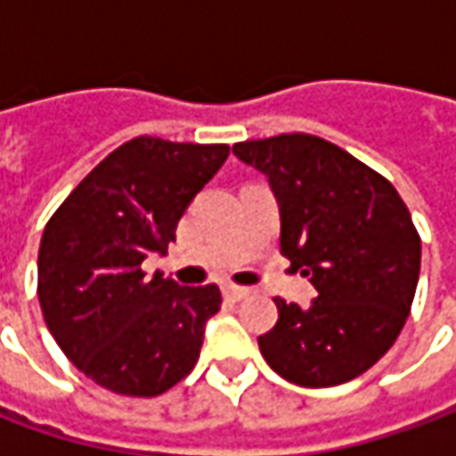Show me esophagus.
<instances>
[{
  "mask_svg": "<svg viewBox=\"0 0 456 456\" xmlns=\"http://www.w3.org/2000/svg\"><path fill=\"white\" fill-rule=\"evenodd\" d=\"M223 294H225L231 302H240V299H246V297L251 294V289H246V287H236V284H225V287H223Z\"/></svg>",
  "mask_w": 456,
  "mask_h": 456,
  "instance_id": "esophagus-1",
  "label": "esophagus"
}]
</instances>
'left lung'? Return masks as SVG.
Wrapping results in <instances>:
<instances>
[{"label": "left lung", "instance_id": "8db88e82", "mask_svg": "<svg viewBox=\"0 0 456 456\" xmlns=\"http://www.w3.org/2000/svg\"><path fill=\"white\" fill-rule=\"evenodd\" d=\"M258 169L281 218V254L309 276L312 305L279 306L258 347L289 383L330 388L383 358L411 312L421 238L386 177L312 134H279L233 144Z\"/></svg>", "mask_w": 456, "mask_h": 456}]
</instances>
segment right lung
I'll return each mask as SVG.
<instances>
[{
	"mask_svg": "<svg viewBox=\"0 0 456 456\" xmlns=\"http://www.w3.org/2000/svg\"><path fill=\"white\" fill-rule=\"evenodd\" d=\"M228 144L136 136L111 151L45 225L37 297L68 360L98 386L151 398L200 358L220 289L180 287L142 264L165 254L192 198L228 159Z\"/></svg>",
	"mask_w": 456,
	"mask_h": 456,
	"instance_id": "right-lung-1",
	"label": "right lung"
}]
</instances>
